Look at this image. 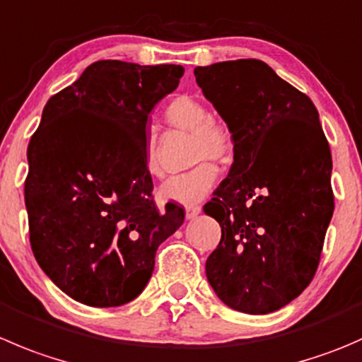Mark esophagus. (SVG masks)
Wrapping results in <instances>:
<instances>
[{
	"label": "esophagus",
	"instance_id": "34e87169",
	"mask_svg": "<svg viewBox=\"0 0 362 362\" xmlns=\"http://www.w3.org/2000/svg\"><path fill=\"white\" fill-rule=\"evenodd\" d=\"M199 214H202V206H187V209H185V219L191 221L194 219V217H198Z\"/></svg>",
	"mask_w": 362,
	"mask_h": 362
}]
</instances>
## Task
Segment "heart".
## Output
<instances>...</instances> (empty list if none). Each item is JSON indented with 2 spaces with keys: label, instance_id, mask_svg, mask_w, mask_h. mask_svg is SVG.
<instances>
[{
  "label": "heart",
  "instance_id": "b5f03b06",
  "mask_svg": "<svg viewBox=\"0 0 362 362\" xmlns=\"http://www.w3.org/2000/svg\"><path fill=\"white\" fill-rule=\"evenodd\" d=\"M166 120L173 127L192 132V160L203 163L185 173L173 175L159 185V198L168 203L192 206L206 198L217 180V168L210 160L224 163L233 153V136L226 125L212 120L209 107L202 100L189 95H178L166 107ZM145 170L150 175H159L157 160V139L150 134L145 139Z\"/></svg>",
  "mask_w": 362,
  "mask_h": 362
}]
</instances>
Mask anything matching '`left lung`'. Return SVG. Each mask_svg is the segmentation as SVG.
<instances>
[{
	"label": "left lung",
	"instance_id": "left-lung-1",
	"mask_svg": "<svg viewBox=\"0 0 362 362\" xmlns=\"http://www.w3.org/2000/svg\"><path fill=\"white\" fill-rule=\"evenodd\" d=\"M233 136V164L203 206L221 226L205 265L228 308L267 315L304 292L334 210L332 159L311 99L259 59L196 66Z\"/></svg>",
	"mask_w": 362,
	"mask_h": 362
}]
</instances>
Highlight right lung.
<instances>
[{"mask_svg": "<svg viewBox=\"0 0 362 362\" xmlns=\"http://www.w3.org/2000/svg\"><path fill=\"white\" fill-rule=\"evenodd\" d=\"M180 65L104 59L52 95L28 145L30 242L45 276L77 303L115 308L145 290L156 251L184 223L159 210L145 170L146 122Z\"/></svg>", "mask_w": 362, "mask_h": 362, "instance_id": "right-lung-1", "label": "right lung"}]
</instances>
